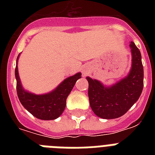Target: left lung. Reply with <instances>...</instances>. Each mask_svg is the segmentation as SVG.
Segmentation results:
<instances>
[{
	"mask_svg": "<svg viewBox=\"0 0 155 155\" xmlns=\"http://www.w3.org/2000/svg\"><path fill=\"white\" fill-rule=\"evenodd\" d=\"M132 64L129 74L118 82L106 86L101 81L86 77L88 98L93 113L103 119H115L123 116L139 99L143 89L142 55L134 42L130 44Z\"/></svg>",
	"mask_w": 155,
	"mask_h": 155,
	"instance_id": "1",
	"label": "left lung"
}]
</instances>
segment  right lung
<instances>
[{
  "mask_svg": "<svg viewBox=\"0 0 155 155\" xmlns=\"http://www.w3.org/2000/svg\"><path fill=\"white\" fill-rule=\"evenodd\" d=\"M16 62L15 78L17 80V93L21 104L26 110L41 120H54L63 113L66 107V101L77 80L81 78V73L66 78L51 92L45 94H35L24 89L18 74V61Z\"/></svg>",
  "mask_w": 155,
  "mask_h": 155,
  "instance_id": "1",
  "label": "right lung"
}]
</instances>
